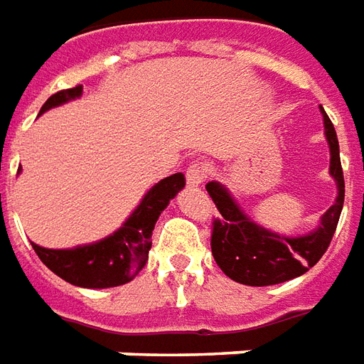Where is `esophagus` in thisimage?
Instances as JSON below:
<instances>
[{"label":"esophagus","instance_id":"esophagus-1","mask_svg":"<svg viewBox=\"0 0 364 364\" xmlns=\"http://www.w3.org/2000/svg\"><path fill=\"white\" fill-rule=\"evenodd\" d=\"M210 161H206V159H197V161H193L189 167H187V183L189 185H200V183L205 181L206 177L210 175Z\"/></svg>","mask_w":364,"mask_h":364}]
</instances>
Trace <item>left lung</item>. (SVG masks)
<instances>
[{"mask_svg": "<svg viewBox=\"0 0 364 364\" xmlns=\"http://www.w3.org/2000/svg\"><path fill=\"white\" fill-rule=\"evenodd\" d=\"M326 138L331 150L329 171L337 181V200L321 218V226L312 234L302 237H281L259 228L245 216L240 206L230 197L228 191L218 183H208L206 191L218 208L213 218L210 247L218 267L228 274L232 281L250 284V287H267L290 281L304 274L314 267L321 255L328 252L331 237L336 234L337 222L341 216L345 198V181L341 159H339V142L336 128L326 111Z\"/></svg>", "mask_w": 364, "mask_h": 364, "instance_id": "left-lung-1", "label": "left lung"}]
</instances>
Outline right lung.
Returning <instances> with one entry per match:
<instances>
[{"label":"right lung","instance_id":"right-lung-1","mask_svg":"<svg viewBox=\"0 0 364 364\" xmlns=\"http://www.w3.org/2000/svg\"><path fill=\"white\" fill-rule=\"evenodd\" d=\"M82 95V85L62 90L48 97L41 112ZM185 187V175L173 173L148 191L124 226L101 242L75 250H46L33 244V250L52 273L83 289H109L132 281L146 265L151 247V232L161 210Z\"/></svg>","mask_w":364,"mask_h":364}]
</instances>
